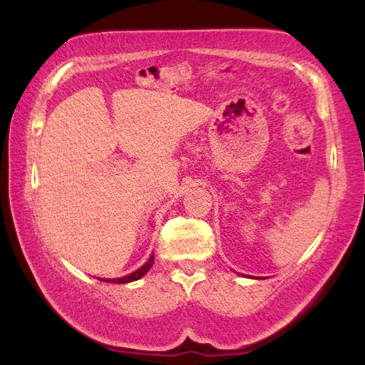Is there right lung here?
I'll list each match as a JSON object with an SVG mask.
<instances>
[{
	"instance_id": "1",
	"label": "right lung",
	"mask_w": 365,
	"mask_h": 365,
	"mask_svg": "<svg viewBox=\"0 0 365 365\" xmlns=\"http://www.w3.org/2000/svg\"><path fill=\"white\" fill-rule=\"evenodd\" d=\"M154 264V256H151L148 259V262H144L141 267L136 269V271L128 274V276H123V277H116V279H101L99 277V281H104V282H114V284H126V282H133V281H138V279H141L144 274H146L149 269L153 267Z\"/></svg>"
}]
</instances>
